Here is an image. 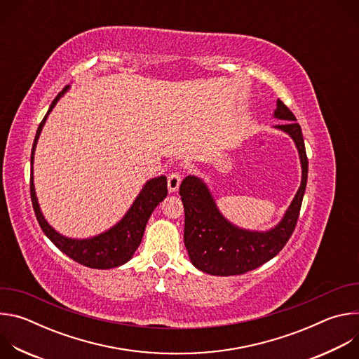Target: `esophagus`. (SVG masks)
Masks as SVG:
<instances>
[{
  "instance_id": "1",
  "label": "esophagus",
  "mask_w": 359,
  "mask_h": 359,
  "mask_svg": "<svg viewBox=\"0 0 359 359\" xmlns=\"http://www.w3.org/2000/svg\"><path fill=\"white\" fill-rule=\"evenodd\" d=\"M182 183V177L179 173H172L168 177V187L170 193H176L179 190V186Z\"/></svg>"
}]
</instances>
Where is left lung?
Instances as JSON below:
<instances>
[{"instance_id":"8db88e82","label":"left lung","mask_w":359,"mask_h":359,"mask_svg":"<svg viewBox=\"0 0 359 359\" xmlns=\"http://www.w3.org/2000/svg\"><path fill=\"white\" fill-rule=\"evenodd\" d=\"M274 118L285 123L276 129L287 133L295 143L301 162V184L277 226L267 231L237 227L219 210L216 200L203 179L189 175L179 193L184 208V245L191 264L210 276H238L270 262L291 237L309 177L302 132L292 112L277 99Z\"/></svg>"}]
</instances>
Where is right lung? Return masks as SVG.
Returning <instances> with one entry per match:
<instances>
[{"label": "right lung", "instance_id": "add662e5", "mask_svg": "<svg viewBox=\"0 0 359 359\" xmlns=\"http://www.w3.org/2000/svg\"><path fill=\"white\" fill-rule=\"evenodd\" d=\"M69 88L71 86L67 85L53 100V104H50L46 115L43 116L42 122L38 126V130L34 139L32 151H31V183H29L32 208H34L36 220L42 231L45 233V236L64 254H67L69 259H72L74 262L85 267L97 269V270H109L128 263L133 257L136 248L140 245L149 217L151 216L153 210L156 209L158 204L168 196V180H166V176H158L147 180L142 187L140 193L136 196L129 210L125 213V216L114 227L97 236L88 237V238H71L58 233L53 226H50L45 220L41 212L38 197L35 193L34 155H35L39 135L48 119V115L53 112V109L58 104V100L64 96V93H67Z\"/></svg>", "mask_w": 359, "mask_h": 359}]
</instances>
